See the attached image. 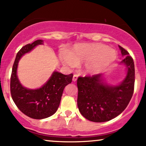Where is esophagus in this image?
<instances>
[{"label": "esophagus", "mask_w": 146, "mask_h": 146, "mask_svg": "<svg viewBox=\"0 0 146 146\" xmlns=\"http://www.w3.org/2000/svg\"><path fill=\"white\" fill-rule=\"evenodd\" d=\"M77 79H78V75H73V82H75L77 80Z\"/></svg>", "instance_id": "34e87169"}]
</instances>
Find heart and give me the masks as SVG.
<instances>
[{
	"label": "heart",
	"instance_id": "1",
	"mask_svg": "<svg viewBox=\"0 0 146 146\" xmlns=\"http://www.w3.org/2000/svg\"><path fill=\"white\" fill-rule=\"evenodd\" d=\"M115 49L105 44H76L70 50L62 51L60 60L69 67H74L78 63H85L84 70L87 73L98 74L108 67L117 58Z\"/></svg>",
	"mask_w": 146,
	"mask_h": 146
}]
</instances>
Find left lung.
Returning a JSON list of instances; mask_svg holds the SVG:
<instances>
[{"mask_svg": "<svg viewBox=\"0 0 146 146\" xmlns=\"http://www.w3.org/2000/svg\"><path fill=\"white\" fill-rule=\"evenodd\" d=\"M125 57L120 62L126 66V75L118 85H110L103 74L78 78V106L85 118L93 122L110 121L120 115L131 100L135 85V64L129 53L119 46Z\"/></svg>", "mask_w": 146, "mask_h": 146, "instance_id": "8db88e82", "label": "left lung"}]
</instances>
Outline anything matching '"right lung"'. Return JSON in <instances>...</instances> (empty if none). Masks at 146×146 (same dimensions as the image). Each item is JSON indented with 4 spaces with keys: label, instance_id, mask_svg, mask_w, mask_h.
Here are the masks:
<instances>
[{
    "label": "right lung",
    "instance_id": "1",
    "mask_svg": "<svg viewBox=\"0 0 146 146\" xmlns=\"http://www.w3.org/2000/svg\"><path fill=\"white\" fill-rule=\"evenodd\" d=\"M40 44L42 40H38L23 46L18 52L13 65L10 81L11 98L22 113L36 119L47 118L54 114L59 107L64 88L71 83L73 75H64L55 71L48 81L36 89H29L20 82L17 75L18 62L25 53H27Z\"/></svg>",
    "mask_w": 146,
    "mask_h": 146
}]
</instances>
